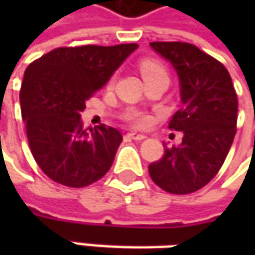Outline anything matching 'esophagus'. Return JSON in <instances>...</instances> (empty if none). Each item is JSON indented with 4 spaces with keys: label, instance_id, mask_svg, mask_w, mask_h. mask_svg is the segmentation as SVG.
<instances>
[{
    "label": "esophagus",
    "instance_id": "1",
    "mask_svg": "<svg viewBox=\"0 0 255 255\" xmlns=\"http://www.w3.org/2000/svg\"><path fill=\"white\" fill-rule=\"evenodd\" d=\"M128 136L133 139V140H143V139H146V136L144 134H140V133H136V132H130L128 133Z\"/></svg>",
    "mask_w": 255,
    "mask_h": 255
}]
</instances>
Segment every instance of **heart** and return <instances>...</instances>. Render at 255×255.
<instances>
[{"mask_svg": "<svg viewBox=\"0 0 255 255\" xmlns=\"http://www.w3.org/2000/svg\"><path fill=\"white\" fill-rule=\"evenodd\" d=\"M140 74H142L143 79H146V78L159 76V75L167 76V71L160 62L153 61V59H144L140 62ZM126 121H129L134 126H143L147 122V118L142 113L133 111V112H129L126 115Z\"/></svg>", "mask_w": 255, "mask_h": 255, "instance_id": "obj_1", "label": "heart"}]
</instances>
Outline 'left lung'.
I'll use <instances>...</instances> for the list:
<instances>
[{
    "instance_id": "left-lung-1",
    "label": "left lung",
    "mask_w": 255,
    "mask_h": 255,
    "mask_svg": "<svg viewBox=\"0 0 255 255\" xmlns=\"http://www.w3.org/2000/svg\"><path fill=\"white\" fill-rule=\"evenodd\" d=\"M170 62L180 81V111L169 122L183 132L179 146L167 147L149 164L152 180L171 194L200 190L219 173L237 132L239 101L226 66L196 45L150 42Z\"/></svg>"
}]
</instances>
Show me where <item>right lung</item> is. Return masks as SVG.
<instances>
[{
    "instance_id": "add662e5",
    "label": "right lung",
    "mask_w": 255,
    "mask_h": 255,
    "mask_svg": "<svg viewBox=\"0 0 255 255\" xmlns=\"http://www.w3.org/2000/svg\"><path fill=\"white\" fill-rule=\"evenodd\" d=\"M136 48L62 46L25 69L19 102L26 137L35 162L51 180L78 189L111 169L122 134L105 125L84 129L81 112Z\"/></svg>"
}]
</instances>
